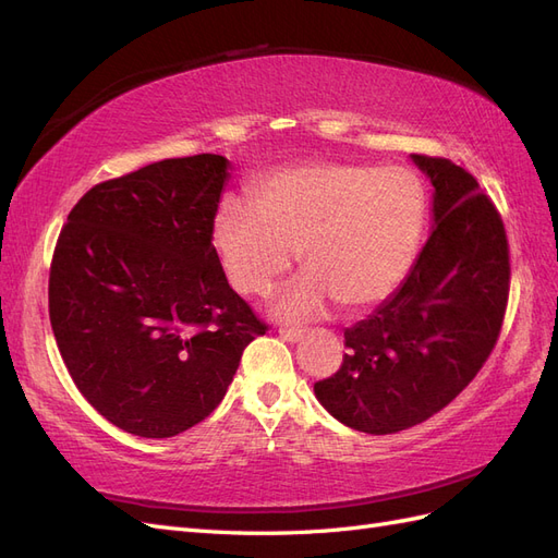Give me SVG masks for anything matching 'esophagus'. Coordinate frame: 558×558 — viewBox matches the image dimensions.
<instances>
[{"label": "esophagus", "instance_id": "esophagus-1", "mask_svg": "<svg viewBox=\"0 0 558 558\" xmlns=\"http://www.w3.org/2000/svg\"><path fill=\"white\" fill-rule=\"evenodd\" d=\"M307 330H298V328H279V337L286 342H300L305 337Z\"/></svg>", "mask_w": 558, "mask_h": 558}]
</instances>
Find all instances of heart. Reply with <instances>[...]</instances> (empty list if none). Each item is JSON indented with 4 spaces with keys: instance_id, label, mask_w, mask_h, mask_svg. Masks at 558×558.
<instances>
[{
    "instance_id": "1",
    "label": "heart",
    "mask_w": 558,
    "mask_h": 558,
    "mask_svg": "<svg viewBox=\"0 0 558 558\" xmlns=\"http://www.w3.org/2000/svg\"><path fill=\"white\" fill-rule=\"evenodd\" d=\"M251 207L226 202L211 238L238 291L267 298L298 251L310 272L277 302V316L305 320L335 300L367 310L393 295L426 228V191L404 167L305 162L267 174Z\"/></svg>"
}]
</instances>
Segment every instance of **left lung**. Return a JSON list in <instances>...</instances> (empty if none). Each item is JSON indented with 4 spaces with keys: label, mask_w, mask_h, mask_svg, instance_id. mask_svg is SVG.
Segmentation results:
<instances>
[{
    "label": "left lung",
    "mask_w": 558,
    "mask_h": 558,
    "mask_svg": "<svg viewBox=\"0 0 558 558\" xmlns=\"http://www.w3.org/2000/svg\"><path fill=\"white\" fill-rule=\"evenodd\" d=\"M433 185V230L410 275L344 330V363L314 384L340 424L388 435L459 396L492 353L510 293L508 238L494 202L463 167L412 156Z\"/></svg>",
    "instance_id": "1"
}]
</instances>
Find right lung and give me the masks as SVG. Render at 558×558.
Wrapping results in <instances>:
<instances>
[{"label": "right lung", "instance_id": "add662e5", "mask_svg": "<svg viewBox=\"0 0 558 558\" xmlns=\"http://www.w3.org/2000/svg\"><path fill=\"white\" fill-rule=\"evenodd\" d=\"M230 170L202 154L97 183L58 238L48 314L60 356L125 433L172 437L207 418L267 330L211 244Z\"/></svg>", "mask_w": 558, "mask_h": 558}]
</instances>
